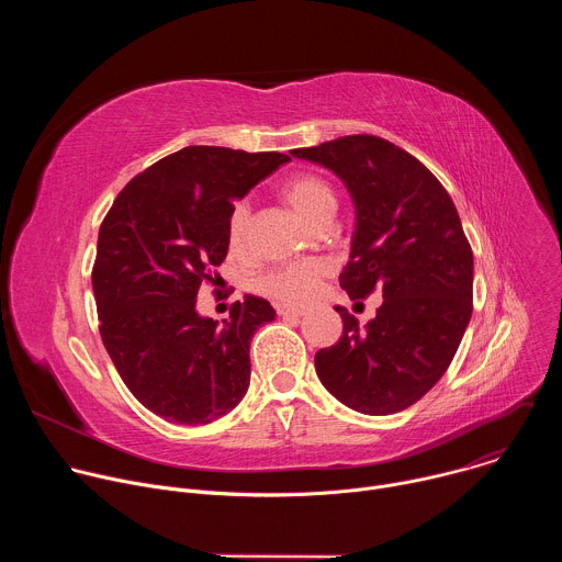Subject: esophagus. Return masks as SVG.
Listing matches in <instances>:
<instances>
[{
    "instance_id": "esophagus-1",
    "label": "esophagus",
    "mask_w": 562,
    "mask_h": 562,
    "mask_svg": "<svg viewBox=\"0 0 562 562\" xmlns=\"http://www.w3.org/2000/svg\"><path fill=\"white\" fill-rule=\"evenodd\" d=\"M276 311H278V315H282V317H300V315H304L302 308L291 306V304H278Z\"/></svg>"
}]
</instances>
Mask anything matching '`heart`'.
<instances>
[{
	"mask_svg": "<svg viewBox=\"0 0 562 562\" xmlns=\"http://www.w3.org/2000/svg\"><path fill=\"white\" fill-rule=\"evenodd\" d=\"M282 198L311 224L336 211L334 187L315 173H295L280 184ZM251 209L247 200H237L226 217V239L233 251H245L249 243ZM327 265L319 260L286 262L260 278V291L286 304H304L313 297L319 280L327 276Z\"/></svg>",
	"mask_w": 562,
	"mask_h": 562,
	"instance_id": "1",
	"label": "heart"
}]
</instances>
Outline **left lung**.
<instances>
[{
    "instance_id": "left-lung-1",
    "label": "left lung",
    "mask_w": 562,
    "mask_h": 562,
    "mask_svg": "<svg viewBox=\"0 0 562 562\" xmlns=\"http://www.w3.org/2000/svg\"><path fill=\"white\" fill-rule=\"evenodd\" d=\"M291 155L331 169L353 198L358 222L340 286L351 300L382 291L367 327L338 306L342 336L315 353L317 378L360 414L403 412L449 369L473 311V254L453 200L420 159L378 135Z\"/></svg>"
}]
</instances>
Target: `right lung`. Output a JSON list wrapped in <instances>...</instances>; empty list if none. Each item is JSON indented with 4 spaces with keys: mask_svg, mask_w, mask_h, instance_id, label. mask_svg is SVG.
<instances>
[{
    "mask_svg": "<svg viewBox=\"0 0 562 562\" xmlns=\"http://www.w3.org/2000/svg\"><path fill=\"white\" fill-rule=\"evenodd\" d=\"M289 159L187 146L137 173L109 209L91 276L100 336L128 391L155 416L206 425L245 397L251 338L276 311L247 295L217 325L198 315L195 297L220 278L233 200Z\"/></svg>",
    "mask_w": 562,
    "mask_h": 562,
    "instance_id": "right-lung-1",
    "label": "right lung"
}]
</instances>
